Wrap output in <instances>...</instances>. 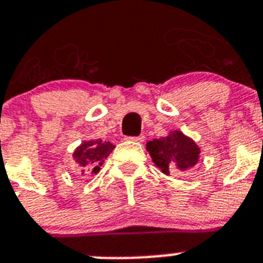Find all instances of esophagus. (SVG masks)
<instances>
[{"mask_svg": "<svg viewBox=\"0 0 263 263\" xmlns=\"http://www.w3.org/2000/svg\"><path fill=\"white\" fill-rule=\"evenodd\" d=\"M128 140H132V142H138V143H142L144 140V136L140 135V136H134V138H127Z\"/></svg>", "mask_w": 263, "mask_h": 263, "instance_id": "esophagus-1", "label": "esophagus"}]
</instances>
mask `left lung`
<instances>
[{
    "label": "left lung",
    "instance_id": "obj_1",
    "mask_svg": "<svg viewBox=\"0 0 263 263\" xmlns=\"http://www.w3.org/2000/svg\"><path fill=\"white\" fill-rule=\"evenodd\" d=\"M146 148L154 165L165 174L176 170L186 172L197 165L201 157L197 143L180 129L170 131L165 138L153 139L147 143Z\"/></svg>",
    "mask_w": 263,
    "mask_h": 263
}]
</instances>
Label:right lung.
<instances>
[{
	"instance_id": "right-lung-1",
	"label": "right lung",
	"mask_w": 263,
	"mask_h": 263,
	"mask_svg": "<svg viewBox=\"0 0 263 263\" xmlns=\"http://www.w3.org/2000/svg\"><path fill=\"white\" fill-rule=\"evenodd\" d=\"M113 148L115 146L110 142H102L101 139H90L77 147L72 153V159L82 168V174L89 170L91 174H97Z\"/></svg>"
}]
</instances>
